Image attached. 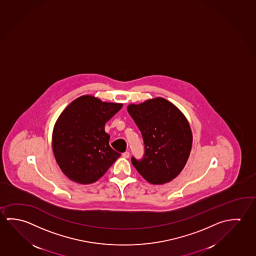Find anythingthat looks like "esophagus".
<instances>
[{
	"instance_id": "esophagus-1",
	"label": "esophagus",
	"mask_w": 256,
	"mask_h": 256,
	"mask_svg": "<svg viewBox=\"0 0 256 256\" xmlns=\"http://www.w3.org/2000/svg\"><path fill=\"white\" fill-rule=\"evenodd\" d=\"M122 157H124V158H128V157H130V152H123V154H122Z\"/></svg>"
}]
</instances>
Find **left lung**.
Instances as JSON below:
<instances>
[{
    "mask_svg": "<svg viewBox=\"0 0 256 256\" xmlns=\"http://www.w3.org/2000/svg\"><path fill=\"white\" fill-rule=\"evenodd\" d=\"M128 112L144 142V158L131 159L134 168L151 184L174 180L184 168L192 148L193 134L188 118L162 97L130 104Z\"/></svg>",
    "mask_w": 256,
    "mask_h": 256,
    "instance_id": "obj_1",
    "label": "left lung"
}]
</instances>
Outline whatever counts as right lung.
Wrapping results in <instances>:
<instances>
[{"mask_svg": "<svg viewBox=\"0 0 256 256\" xmlns=\"http://www.w3.org/2000/svg\"><path fill=\"white\" fill-rule=\"evenodd\" d=\"M122 105L86 94L75 99L60 114L52 146L60 168L70 180L94 183L120 156L110 146L104 126Z\"/></svg>", "mask_w": 256, "mask_h": 256, "instance_id": "right-lung-1", "label": "right lung"}]
</instances>
